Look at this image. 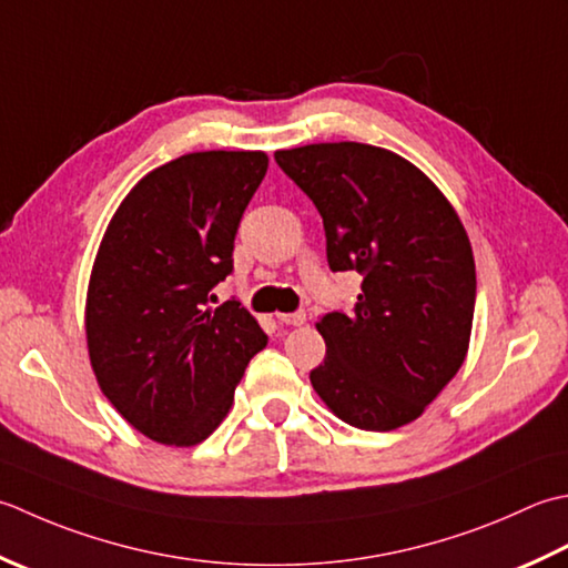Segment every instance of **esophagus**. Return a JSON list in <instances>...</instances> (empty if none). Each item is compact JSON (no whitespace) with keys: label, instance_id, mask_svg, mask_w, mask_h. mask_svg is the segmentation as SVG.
I'll list each match as a JSON object with an SVG mask.
<instances>
[{"label":"esophagus","instance_id":"esophagus-1","mask_svg":"<svg viewBox=\"0 0 568 568\" xmlns=\"http://www.w3.org/2000/svg\"><path fill=\"white\" fill-rule=\"evenodd\" d=\"M277 320H281L283 325H287V327H297V325H305L307 315L303 313V310H297V313H281V315H277Z\"/></svg>","mask_w":568,"mask_h":568}]
</instances>
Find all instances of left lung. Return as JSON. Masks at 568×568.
Instances as JSON below:
<instances>
[{
    "mask_svg": "<svg viewBox=\"0 0 568 568\" xmlns=\"http://www.w3.org/2000/svg\"><path fill=\"white\" fill-rule=\"evenodd\" d=\"M275 162L322 216L329 271H357L352 313H325V362L310 382L362 430L416 420L463 366L475 313V261L458 214L428 176L362 142L277 150Z\"/></svg>",
    "mask_w": 568,
    "mask_h": 568,
    "instance_id": "left-lung-1",
    "label": "left lung"
}]
</instances>
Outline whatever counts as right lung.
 <instances>
[{
	"label": "right lung",
	"instance_id": "1",
	"mask_svg": "<svg viewBox=\"0 0 568 568\" xmlns=\"http://www.w3.org/2000/svg\"><path fill=\"white\" fill-rule=\"evenodd\" d=\"M265 170V152L182 154L132 186L98 248L85 303L95 379L132 428L164 446L209 438L268 344L236 297L209 305Z\"/></svg>",
	"mask_w": 568,
	"mask_h": 568
}]
</instances>
